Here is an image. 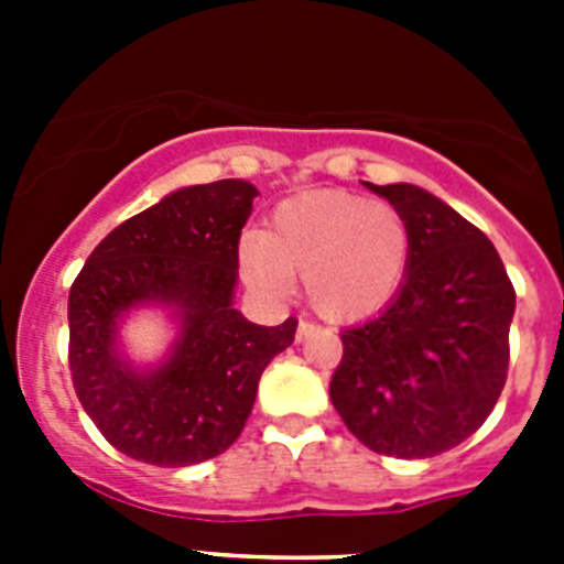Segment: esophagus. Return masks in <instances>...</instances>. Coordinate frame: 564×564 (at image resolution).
Listing matches in <instances>:
<instances>
[{
  "label": "esophagus",
  "mask_w": 564,
  "mask_h": 564,
  "mask_svg": "<svg viewBox=\"0 0 564 564\" xmlns=\"http://www.w3.org/2000/svg\"><path fill=\"white\" fill-rule=\"evenodd\" d=\"M313 333H318L316 325H311V322H299V327H296V341H305V338H311Z\"/></svg>",
  "instance_id": "1"
}]
</instances>
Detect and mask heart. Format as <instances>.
<instances>
[{
    "label": "heart",
    "mask_w": 564,
    "mask_h": 564,
    "mask_svg": "<svg viewBox=\"0 0 564 564\" xmlns=\"http://www.w3.org/2000/svg\"><path fill=\"white\" fill-rule=\"evenodd\" d=\"M410 248V223L392 203L311 192L276 206L265 234L239 239V262L248 282L268 296L291 291L299 273L318 316L361 322L401 291Z\"/></svg>",
    "instance_id": "obj_1"
}]
</instances>
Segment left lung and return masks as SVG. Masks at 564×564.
Here are the masks:
<instances>
[{
	"label": "left lung",
	"instance_id": "left-lung-1",
	"mask_svg": "<svg viewBox=\"0 0 564 564\" xmlns=\"http://www.w3.org/2000/svg\"><path fill=\"white\" fill-rule=\"evenodd\" d=\"M364 186L410 223V268L376 318L341 333L330 401L387 457H435L475 435L506 387L517 293L491 239L412 183Z\"/></svg>",
	"mask_w": 564,
	"mask_h": 564
}]
</instances>
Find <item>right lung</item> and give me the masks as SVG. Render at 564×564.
Instances as JSON below:
<instances>
[{
    "label": "right lung",
    "mask_w": 564,
    "mask_h": 564,
    "mask_svg": "<svg viewBox=\"0 0 564 564\" xmlns=\"http://www.w3.org/2000/svg\"><path fill=\"white\" fill-rule=\"evenodd\" d=\"M257 186H183L107 234L69 288V370L84 412L115 449L152 466H194L223 455L253 410L259 376L291 347L279 327L234 307L239 234ZM158 306L175 338L154 365L122 350L132 312Z\"/></svg>",
    "instance_id": "right-lung-1"
}]
</instances>
